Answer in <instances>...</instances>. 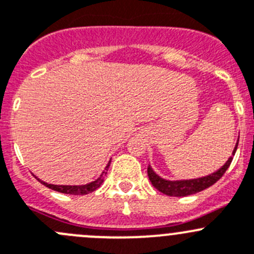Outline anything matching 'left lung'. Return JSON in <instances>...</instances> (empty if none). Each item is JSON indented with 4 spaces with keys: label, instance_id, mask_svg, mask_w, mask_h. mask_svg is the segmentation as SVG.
<instances>
[{
    "label": "left lung",
    "instance_id": "left-lung-1",
    "mask_svg": "<svg viewBox=\"0 0 254 254\" xmlns=\"http://www.w3.org/2000/svg\"><path fill=\"white\" fill-rule=\"evenodd\" d=\"M238 141H240V137L237 139V143L234 146L233 152H232V156L229 157L226 161L223 166L221 168L216 171V172L211 173V175L203 176V177L199 178H192V180H177V181H171V180H165L162 178L161 176L157 175L153 171V168L151 166H148V178L151 181V183L153 185V187L156 190H158L159 192L165 193V194L171 195V197H186V195L194 194L197 192H201V190H206V188L211 187L212 185L217 182L222 176L224 175L227 170H228L229 165H231L232 159H233L234 153L237 151L238 147Z\"/></svg>",
    "mask_w": 254,
    "mask_h": 254
}]
</instances>
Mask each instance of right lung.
Returning a JSON list of instances; mask_svg holds the SVG:
<instances>
[{"mask_svg":"<svg viewBox=\"0 0 254 254\" xmlns=\"http://www.w3.org/2000/svg\"><path fill=\"white\" fill-rule=\"evenodd\" d=\"M110 165H111V159H110V162L107 163V166L105 167V171H103V172L100 175V177H98L97 180L92 181V182L87 183V185L61 186V185H51V183H46V182H43V181H41L40 178H38V181H40L42 185H45L46 187L51 188V190H57V192L66 193V194H76V195L88 194V193L93 192V190H96L97 188H100V186L102 185L103 181H105V177H106V175H107V171H108V167H110Z\"/></svg>","mask_w":254,"mask_h":254,"instance_id":"add662e5","label":"right lung"}]
</instances>
